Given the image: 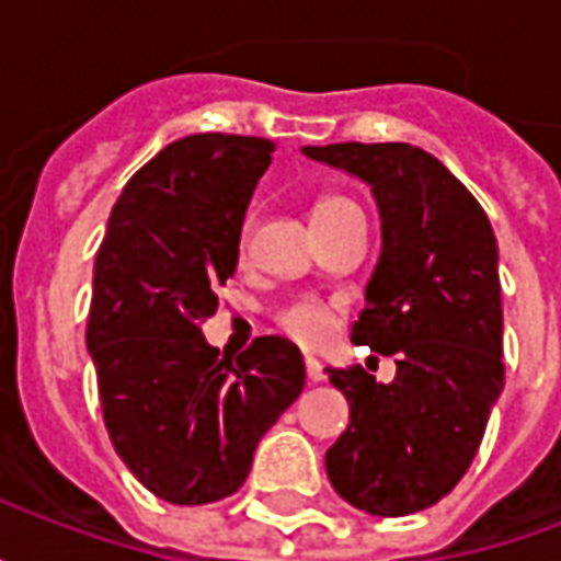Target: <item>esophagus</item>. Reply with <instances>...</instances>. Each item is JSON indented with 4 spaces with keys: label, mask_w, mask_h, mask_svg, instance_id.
<instances>
[{
    "label": "esophagus",
    "mask_w": 561,
    "mask_h": 561,
    "mask_svg": "<svg viewBox=\"0 0 561 561\" xmlns=\"http://www.w3.org/2000/svg\"><path fill=\"white\" fill-rule=\"evenodd\" d=\"M304 364H306V378H309V381H316V385L318 381H324V366L318 364L316 357H306Z\"/></svg>",
    "instance_id": "34e87169"
}]
</instances>
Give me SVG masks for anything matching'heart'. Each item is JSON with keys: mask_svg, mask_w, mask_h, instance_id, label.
I'll return each instance as SVG.
<instances>
[{"mask_svg": "<svg viewBox=\"0 0 561 561\" xmlns=\"http://www.w3.org/2000/svg\"><path fill=\"white\" fill-rule=\"evenodd\" d=\"M354 209H360L354 204L352 197L345 195H321L312 204V225H321V221L336 219V216H345V213H354ZM249 231H252V225L243 221V228H240V249L245 252V243H249ZM276 324H279L282 333H288L294 342H300V345H318L321 340H328V333L333 330V316H330V309L324 304H318L312 297H300V300H291V304H285L276 312Z\"/></svg>", "mask_w": 561, "mask_h": 561, "instance_id": "1", "label": "heart"}]
</instances>
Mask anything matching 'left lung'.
Returning <instances> with one entry per match:
<instances>
[{"mask_svg": "<svg viewBox=\"0 0 561 561\" xmlns=\"http://www.w3.org/2000/svg\"><path fill=\"white\" fill-rule=\"evenodd\" d=\"M357 173L381 209L385 249L352 342L397 360L378 385L364 366L328 369L348 430L324 466L333 490L376 517L435 505L469 471L505 385L493 225L442 161L409 144L306 147Z\"/></svg>", "mask_w": 561, "mask_h": 561, "instance_id": "8db88e82", "label": "left lung"}]
</instances>
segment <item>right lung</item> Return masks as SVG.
I'll return each instance as SVG.
<instances>
[{"label":"right lung","instance_id":"add662e5","mask_svg":"<svg viewBox=\"0 0 561 561\" xmlns=\"http://www.w3.org/2000/svg\"><path fill=\"white\" fill-rule=\"evenodd\" d=\"M273 149L221 131L173 140L116 197L95 255L87 348L104 426L171 505L237 493L261 435L304 390V354L285 336H257L231 364L201 333Z\"/></svg>","mask_w":561,"mask_h":561}]
</instances>
